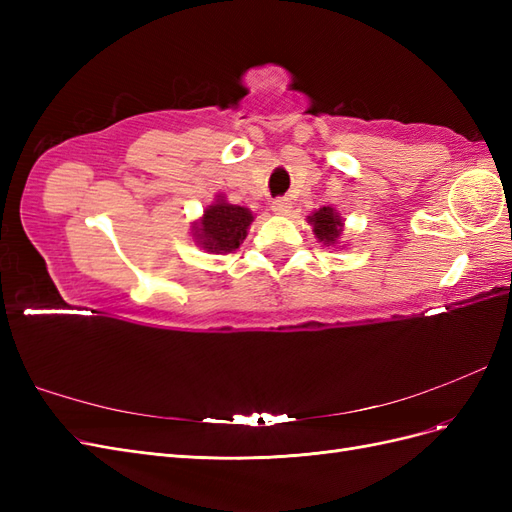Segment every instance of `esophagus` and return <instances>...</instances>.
<instances>
[{
  "label": "esophagus",
  "mask_w": 512,
  "mask_h": 512,
  "mask_svg": "<svg viewBox=\"0 0 512 512\" xmlns=\"http://www.w3.org/2000/svg\"><path fill=\"white\" fill-rule=\"evenodd\" d=\"M290 209H292V203H290V198H275L273 203H271V211L275 213V215H288L290 213Z\"/></svg>",
  "instance_id": "esophagus-1"
}]
</instances>
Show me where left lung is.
<instances>
[{
  "mask_svg": "<svg viewBox=\"0 0 512 512\" xmlns=\"http://www.w3.org/2000/svg\"><path fill=\"white\" fill-rule=\"evenodd\" d=\"M307 224L312 226V232L316 235V239L327 245V247H335V250H344V218L342 213L333 207H320L316 211H312L307 215Z\"/></svg>",
  "mask_w": 512,
  "mask_h": 512,
  "instance_id": "left-lung-1",
  "label": "left lung"
}]
</instances>
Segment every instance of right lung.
I'll return each mask as SVG.
<instances>
[{"label": "right lung", "instance_id": "obj_1", "mask_svg": "<svg viewBox=\"0 0 512 512\" xmlns=\"http://www.w3.org/2000/svg\"><path fill=\"white\" fill-rule=\"evenodd\" d=\"M252 222L254 213L250 209L230 205L224 194H218L203 215L192 222V239L209 254H228L243 243Z\"/></svg>", "mask_w": 512, "mask_h": 512}]
</instances>
